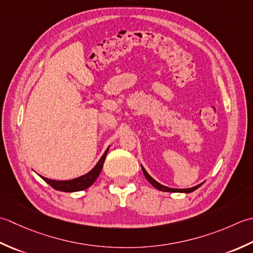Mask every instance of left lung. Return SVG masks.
I'll return each mask as SVG.
<instances>
[{"label":"left lung","instance_id":"obj_1","mask_svg":"<svg viewBox=\"0 0 253 253\" xmlns=\"http://www.w3.org/2000/svg\"><path fill=\"white\" fill-rule=\"evenodd\" d=\"M142 170H143V173L144 176H145V178L148 180L149 183H151L153 187H155L156 189L161 190V191H165V192H185V193H190V192H193L194 190H197L198 188L201 187V184L199 185H195V187L193 188H189V189H172V188H168V187H165V185L158 183L156 180H154L149 174L146 172V170L144 169V167L142 166Z\"/></svg>","mask_w":253,"mask_h":253}]
</instances>
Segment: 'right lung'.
Here are the masks:
<instances>
[{
    "label": "right lung",
    "instance_id": "add662e5",
    "mask_svg": "<svg viewBox=\"0 0 253 253\" xmlns=\"http://www.w3.org/2000/svg\"><path fill=\"white\" fill-rule=\"evenodd\" d=\"M108 149L105 152L104 155L101 156L99 159V162L97 163L96 166L92 168L88 173L84 174V176L79 177L76 179H72V180H66V181H56V180H51L48 178L41 177L45 182L50 184L53 189L58 190V191H63V192H76V191H82V190H85L87 188H89L90 185L96 181V179L99 176V173L101 172L102 166H104L105 159L107 156Z\"/></svg>",
    "mask_w": 253,
    "mask_h": 253
}]
</instances>
